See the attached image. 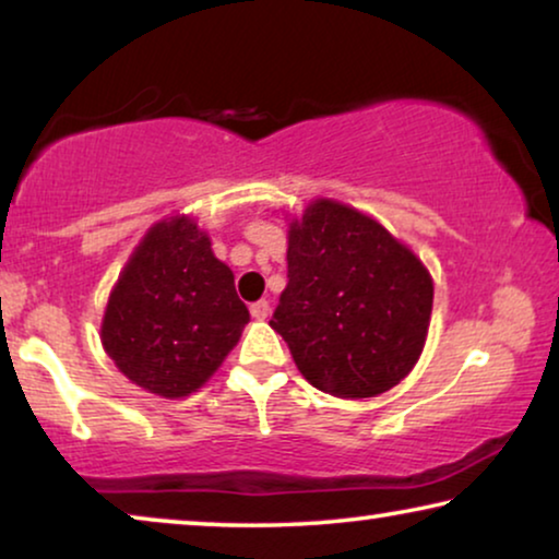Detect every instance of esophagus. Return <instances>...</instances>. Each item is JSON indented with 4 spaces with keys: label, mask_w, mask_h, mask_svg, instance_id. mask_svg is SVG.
Instances as JSON below:
<instances>
[{
    "label": "esophagus",
    "mask_w": 559,
    "mask_h": 559,
    "mask_svg": "<svg viewBox=\"0 0 559 559\" xmlns=\"http://www.w3.org/2000/svg\"><path fill=\"white\" fill-rule=\"evenodd\" d=\"M249 312H251V318H257V320H264L266 316H270V302H266V300L251 302V305H249Z\"/></svg>",
    "instance_id": "1"
}]
</instances>
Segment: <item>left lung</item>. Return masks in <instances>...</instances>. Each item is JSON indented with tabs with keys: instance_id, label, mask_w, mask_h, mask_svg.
<instances>
[{
	"instance_id": "obj_1",
	"label": "left lung",
	"mask_w": 559,
	"mask_h": 559,
	"mask_svg": "<svg viewBox=\"0 0 559 559\" xmlns=\"http://www.w3.org/2000/svg\"><path fill=\"white\" fill-rule=\"evenodd\" d=\"M430 312V274L373 218L316 201L289 226L287 287L270 325L320 392L364 400L400 384Z\"/></svg>"
}]
</instances>
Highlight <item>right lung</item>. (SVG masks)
<instances>
[{"instance_id": "right-lung-1", "label": "right lung", "mask_w": 559, "mask_h": 559, "mask_svg": "<svg viewBox=\"0 0 559 559\" xmlns=\"http://www.w3.org/2000/svg\"><path fill=\"white\" fill-rule=\"evenodd\" d=\"M249 323L234 274L190 218L150 228L106 305L102 341L119 371L159 396H188Z\"/></svg>"}]
</instances>
